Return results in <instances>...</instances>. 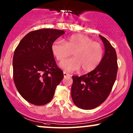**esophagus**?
Returning a JSON list of instances; mask_svg holds the SVG:
<instances>
[{"label": "esophagus", "instance_id": "1", "mask_svg": "<svg viewBox=\"0 0 133 133\" xmlns=\"http://www.w3.org/2000/svg\"><path fill=\"white\" fill-rule=\"evenodd\" d=\"M63 76H64L65 77H68V76H70V74H69L68 73H67V72L64 71V72H63Z\"/></svg>", "mask_w": 133, "mask_h": 133}]
</instances>
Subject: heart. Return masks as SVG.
Segmentation results:
<instances>
[{
	"mask_svg": "<svg viewBox=\"0 0 133 133\" xmlns=\"http://www.w3.org/2000/svg\"><path fill=\"white\" fill-rule=\"evenodd\" d=\"M51 51L59 61L70 56L72 52L74 57L62 61L60 66L67 71H74L81 68L83 72L92 71L97 68L104 52L101 43L82 34H73L64 41L56 40L51 45Z\"/></svg>",
	"mask_w": 133,
	"mask_h": 133,
	"instance_id": "obj_1",
	"label": "heart"
}]
</instances>
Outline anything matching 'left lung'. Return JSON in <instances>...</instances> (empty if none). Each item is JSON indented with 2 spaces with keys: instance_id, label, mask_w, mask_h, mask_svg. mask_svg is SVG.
I'll use <instances>...</instances> for the list:
<instances>
[{
  "instance_id": "obj_1",
  "label": "left lung",
  "mask_w": 133,
  "mask_h": 133,
  "mask_svg": "<svg viewBox=\"0 0 133 133\" xmlns=\"http://www.w3.org/2000/svg\"><path fill=\"white\" fill-rule=\"evenodd\" d=\"M105 46L101 62L93 71L79 77L72 76L71 97L74 104L83 110H91L108 97L115 82L118 65L115 49L104 37L99 35Z\"/></svg>"
}]
</instances>
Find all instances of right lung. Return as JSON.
Returning <instances> with one entry per match:
<instances>
[{"instance_id": "obj_1", "label": "right lung", "mask_w": 133, "mask_h": 133, "mask_svg": "<svg viewBox=\"0 0 133 133\" xmlns=\"http://www.w3.org/2000/svg\"><path fill=\"white\" fill-rule=\"evenodd\" d=\"M65 32L50 28L32 31L16 47L12 59L14 82L22 97L29 103L40 106L50 102L63 79L51 45Z\"/></svg>"}]
</instances>
